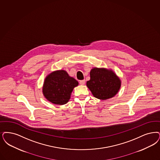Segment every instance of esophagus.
Returning <instances> with one entry per match:
<instances>
[{"instance_id":"esophagus-1","label":"esophagus","mask_w":160,"mask_h":160,"mask_svg":"<svg viewBox=\"0 0 160 160\" xmlns=\"http://www.w3.org/2000/svg\"><path fill=\"white\" fill-rule=\"evenodd\" d=\"M79 83H80V85H82V86H83V85H84V84H85V80H80Z\"/></svg>"}]
</instances>
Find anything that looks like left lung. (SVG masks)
<instances>
[{
  "mask_svg": "<svg viewBox=\"0 0 160 160\" xmlns=\"http://www.w3.org/2000/svg\"><path fill=\"white\" fill-rule=\"evenodd\" d=\"M86 86L93 96L101 100L113 98L121 88L122 82L114 71L105 68H93Z\"/></svg>",
  "mask_w": 160,
  "mask_h": 160,
  "instance_id": "left-lung-1",
  "label": "left lung"
}]
</instances>
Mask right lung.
Listing matches in <instances>:
<instances>
[{"mask_svg":"<svg viewBox=\"0 0 160 160\" xmlns=\"http://www.w3.org/2000/svg\"><path fill=\"white\" fill-rule=\"evenodd\" d=\"M78 82L64 70L52 71L45 77L42 93L45 98L55 105L68 102L71 95Z\"/></svg>","mask_w":160,"mask_h":160,"instance_id":"add662e5","label":"right lung"}]
</instances>
